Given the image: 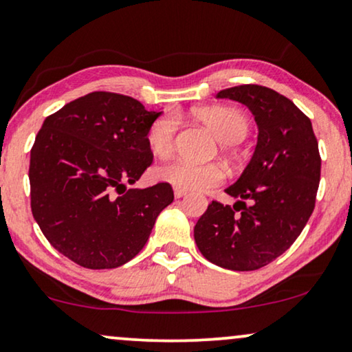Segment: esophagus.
<instances>
[{
	"instance_id": "esophagus-1",
	"label": "esophagus",
	"mask_w": 352,
	"mask_h": 352,
	"mask_svg": "<svg viewBox=\"0 0 352 352\" xmlns=\"http://www.w3.org/2000/svg\"><path fill=\"white\" fill-rule=\"evenodd\" d=\"M186 194H187V190H184V189H177V187H175V197H176V199L184 197Z\"/></svg>"
}]
</instances>
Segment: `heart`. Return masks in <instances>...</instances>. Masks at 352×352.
I'll return each instance as SVG.
<instances>
[{
	"label": "heart",
	"instance_id": "obj_1",
	"mask_svg": "<svg viewBox=\"0 0 352 352\" xmlns=\"http://www.w3.org/2000/svg\"><path fill=\"white\" fill-rule=\"evenodd\" d=\"M194 116L204 122L223 144L241 142L249 131V121L239 109L228 107H204L194 109ZM179 120L175 111H166L153 120L147 129V145L157 158H165L175 148ZM155 179L184 190H205L221 184L225 171L217 163H197L173 160L155 170Z\"/></svg>",
	"mask_w": 352,
	"mask_h": 352
}]
</instances>
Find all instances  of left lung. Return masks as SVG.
I'll list each match as a JSON object with an SVG mask.
<instances>
[{
    "instance_id": "1",
    "label": "left lung",
    "mask_w": 352,
    "mask_h": 352,
    "mask_svg": "<svg viewBox=\"0 0 352 352\" xmlns=\"http://www.w3.org/2000/svg\"><path fill=\"white\" fill-rule=\"evenodd\" d=\"M245 104L258 127L249 165L225 189L230 207L213 200L194 228L208 262L234 272L268 265L291 248L316 207L322 160L312 122L285 95L262 85L217 94Z\"/></svg>"
}]
</instances>
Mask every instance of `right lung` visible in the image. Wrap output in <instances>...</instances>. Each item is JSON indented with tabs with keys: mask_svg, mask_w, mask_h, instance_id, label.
Segmentation results:
<instances>
[{
	"mask_svg": "<svg viewBox=\"0 0 352 352\" xmlns=\"http://www.w3.org/2000/svg\"><path fill=\"white\" fill-rule=\"evenodd\" d=\"M160 115L127 95L92 92L43 121L30 150L32 215L77 265H124L175 199L166 182L126 187L152 165L147 129Z\"/></svg>",
	"mask_w": 352,
	"mask_h": 352,
	"instance_id": "obj_1",
	"label": "right lung"
}]
</instances>
